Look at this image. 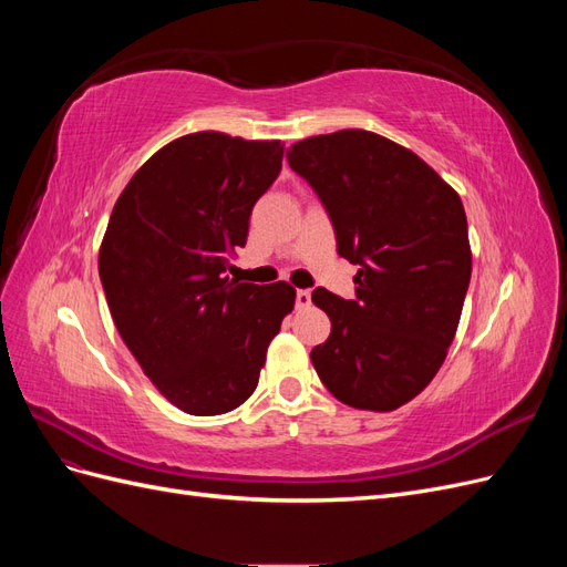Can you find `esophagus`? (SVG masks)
<instances>
[{
  "label": "esophagus",
  "instance_id": "1",
  "mask_svg": "<svg viewBox=\"0 0 567 567\" xmlns=\"http://www.w3.org/2000/svg\"><path fill=\"white\" fill-rule=\"evenodd\" d=\"M310 302H312L310 290H298V293H296V307H298V310H305V307H310Z\"/></svg>",
  "mask_w": 567,
  "mask_h": 567
}]
</instances>
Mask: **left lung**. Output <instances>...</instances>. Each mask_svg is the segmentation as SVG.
I'll use <instances>...</instances> for the list:
<instances>
[{
	"instance_id": "obj_1",
	"label": "left lung",
	"mask_w": 567,
	"mask_h": 567,
	"mask_svg": "<svg viewBox=\"0 0 567 567\" xmlns=\"http://www.w3.org/2000/svg\"><path fill=\"white\" fill-rule=\"evenodd\" d=\"M288 165L329 210L338 252L359 265L354 300L312 293L331 319L312 364L342 404L400 409L435 379L456 336L473 269L463 203L414 151L367 130L307 136Z\"/></svg>"
}]
</instances>
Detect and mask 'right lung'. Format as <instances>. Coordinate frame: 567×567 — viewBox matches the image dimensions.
Listing matches in <instances>:
<instances>
[{"label":"right lung","instance_id":"right-lung-1","mask_svg":"<svg viewBox=\"0 0 567 567\" xmlns=\"http://www.w3.org/2000/svg\"><path fill=\"white\" fill-rule=\"evenodd\" d=\"M281 158L279 140L192 132L153 153L115 200L99 248L109 310L148 381L184 414L241 406L293 312L290 284L227 277Z\"/></svg>","mask_w":567,"mask_h":567}]
</instances>
